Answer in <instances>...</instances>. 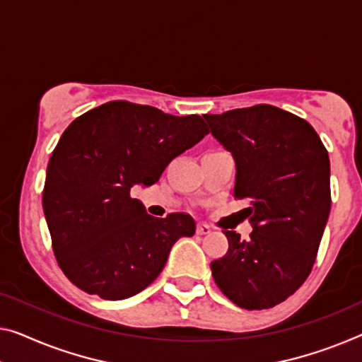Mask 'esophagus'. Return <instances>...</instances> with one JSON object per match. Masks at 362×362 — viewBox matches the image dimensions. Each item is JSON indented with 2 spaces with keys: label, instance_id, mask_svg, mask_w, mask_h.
<instances>
[{
  "label": "esophagus",
  "instance_id": "34e87169",
  "mask_svg": "<svg viewBox=\"0 0 362 362\" xmlns=\"http://www.w3.org/2000/svg\"><path fill=\"white\" fill-rule=\"evenodd\" d=\"M211 233V228H209L208 224H198L197 226V234H199V235H206V234H209Z\"/></svg>",
  "mask_w": 362,
  "mask_h": 362
}]
</instances>
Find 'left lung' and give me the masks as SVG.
<instances>
[{
    "instance_id": "8db88e82",
    "label": "left lung",
    "mask_w": 362,
    "mask_h": 362,
    "mask_svg": "<svg viewBox=\"0 0 362 362\" xmlns=\"http://www.w3.org/2000/svg\"><path fill=\"white\" fill-rule=\"evenodd\" d=\"M234 156V198L249 199L250 239L224 230L229 249L213 278L242 309L262 310L293 296L312 272L332 206L330 160L309 122L260 104L204 115Z\"/></svg>"
}]
</instances>
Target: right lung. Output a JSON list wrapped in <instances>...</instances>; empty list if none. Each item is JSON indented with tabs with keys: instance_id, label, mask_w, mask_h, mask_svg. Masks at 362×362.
Here are the masks:
<instances>
[{
	"instance_id": "add662e5",
	"label": "right lung",
	"mask_w": 362,
	"mask_h": 362,
	"mask_svg": "<svg viewBox=\"0 0 362 362\" xmlns=\"http://www.w3.org/2000/svg\"><path fill=\"white\" fill-rule=\"evenodd\" d=\"M209 129L199 115L112 100L62 134L47 165L43 213L66 278L107 300L132 298L163 272L172 245L195 234L187 213L159 219L132 198Z\"/></svg>"
}]
</instances>
